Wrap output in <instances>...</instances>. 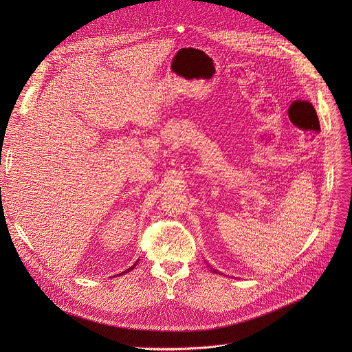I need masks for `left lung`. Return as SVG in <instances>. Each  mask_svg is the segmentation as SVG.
Returning <instances> with one entry per match:
<instances>
[{"instance_id":"left-lung-1","label":"left lung","mask_w":352,"mask_h":352,"mask_svg":"<svg viewBox=\"0 0 352 352\" xmlns=\"http://www.w3.org/2000/svg\"><path fill=\"white\" fill-rule=\"evenodd\" d=\"M206 265H208V266H209V267H210V265H209V263H208V262H206ZM210 270H212V272H213V273H219V274H223V273H220V272H217V270H216V269H213V267H210Z\"/></svg>"}]
</instances>
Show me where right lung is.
<instances>
[{
  "instance_id": "obj_1",
  "label": "right lung",
  "mask_w": 352,
  "mask_h": 352,
  "mask_svg": "<svg viewBox=\"0 0 352 352\" xmlns=\"http://www.w3.org/2000/svg\"><path fill=\"white\" fill-rule=\"evenodd\" d=\"M138 263H139V262H135V265H132V266H131V267H129V269H126V270H125V272H122V273H121V274H124V273H129V272H131V270H133V269H135V266H136V265H138ZM121 274H117V276H121Z\"/></svg>"
}]
</instances>
